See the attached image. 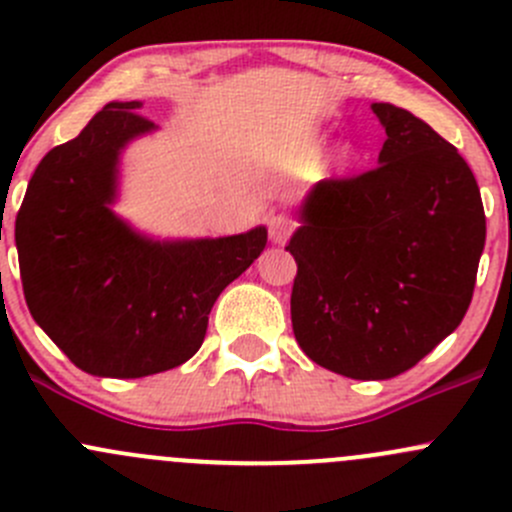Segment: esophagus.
Segmentation results:
<instances>
[{
    "instance_id": "esophagus-1",
    "label": "esophagus",
    "mask_w": 512,
    "mask_h": 512,
    "mask_svg": "<svg viewBox=\"0 0 512 512\" xmlns=\"http://www.w3.org/2000/svg\"><path fill=\"white\" fill-rule=\"evenodd\" d=\"M292 220L287 218V215H272L270 220H267V230H270V240L275 242V245H285L287 237L292 235Z\"/></svg>"
}]
</instances>
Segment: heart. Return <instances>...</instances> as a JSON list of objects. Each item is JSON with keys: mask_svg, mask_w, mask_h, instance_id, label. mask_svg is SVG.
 <instances>
[{"mask_svg": "<svg viewBox=\"0 0 512 512\" xmlns=\"http://www.w3.org/2000/svg\"><path fill=\"white\" fill-rule=\"evenodd\" d=\"M337 160L342 165H349L354 160V148L352 146H339V151H337Z\"/></svg>", "mask_w": 512, "mask_h": 512, "instance_id": "obj_1", "label": "heart"}]
</instances>
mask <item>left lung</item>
<instances>
[{
	"instance_id": "1",
	"label": "left lung",
	"mask_w": 512,
	"mask_h": 512,
	"mask_svg": "<svg viewBox=\"0 0 512 512\" xmlns=\"http://www.w3.org/2000/svg\"><path fill=\"white\" fill-rule=\"evenodd\" d=\"M379 165L319 180L299 205L292 329L302 352L361 381L411 369L466 317L485 245L476 178L406 108L371 103Z\"/></svg>"
}]
</instances>
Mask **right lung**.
I'll use <instances>...</instances> for the list:
<instances>
[{
	"label": "right lung",
	"instance_id": "1",
	"mask_svg": "<svg viewBox=\"0 0 512 512\" xmlns=\"http://www.w3.org/2000/svg\"><path fill=\"white\" fill-rule=\"evenodd\" d=\"M143 101H111L36 165L14 240L34 322L81 371L141 379L200 349L215 299L260 257L267 227L160 240L113 210L121 156L158 131Z\"/></svg>",
	"mask_w": 512,
	"mask_h": 512
}]
</instances>
